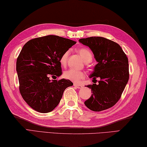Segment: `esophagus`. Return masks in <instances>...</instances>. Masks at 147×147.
<instances>
[{
    "instance_id": "34e87169",
    "label": "esophagus",
    "mask_w": 147,
    "mask_h": 147,
    "mask_svg": "<svg viewBox=\"0 0 147 147\" xmlns=\"http://www.w3.org/2000/svg\"><path fill=\"white\" fill-rule=\"evenodd\" d=\"M74 86H75V87H76V88H79V89H80V88H83V86H82V85H78V84H76V83H74Z\"/></svg>"
}]
</instances>
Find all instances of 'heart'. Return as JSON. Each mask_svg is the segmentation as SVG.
<instances>
[{"label":"heart","mask_w":147,"mask_h":147,"mask_svg":"<svg viewBox=\"0 0 147 147\" xmlns=\"http://www.w3.org/2000/svg\"><path fill=\"white\" fill-rule=\"evenodd\" d=\"M69 51H65L61 55L60 58V63L62 65L65 66L67 64V59L69 55ZM79 54L82 58L83 61L86 62L87 61H91L92 59V54L89 49L87 48H81L78 51ZM64 76L65 78L69 80L76 83H78L82 79L85 78V73L81 71H77L73 69H69L65 71L64 73Z\"/></svg>","instance_id":"heart-1"}]
</instances>
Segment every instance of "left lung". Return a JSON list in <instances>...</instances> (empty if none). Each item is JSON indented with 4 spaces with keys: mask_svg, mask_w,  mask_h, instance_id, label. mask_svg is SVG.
Here are the masks:
<instances>
[{
    "mask_svg": "<svg viewBox=\"0 0 147 147\" xmlns=\"http://www.w3.org/2000/svg\"><path fill=\"white\" fill-rule=\"evenodd\" d=\"M79 42L91 49L96 61L89 76L98 84L87 85L92 96L85 102L90 110L99 112L114 106L121 98L129 80L128 59L118 43L100 36L81 38Z\"/></svg>",
    "mask_w": 147,
    "mask_h": 147,
    "instance_id": "1",
    "label": "left lung"
}]
</instances>
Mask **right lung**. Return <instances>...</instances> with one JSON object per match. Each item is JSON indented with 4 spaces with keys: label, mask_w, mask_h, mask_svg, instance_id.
Returning a JSON list of instances; mask_svg holds the SVG:
<instances>
[{
    "label": "right lung",
    "mask_w": 147,
    "mask_h": 147,
    "mask_svg": "<svg viewBox=\"0 0 147 147\" xmlns=\"http://www.w3.org/2000/svg\"><path fill=\"white\" fill-rule=\"evenodd\" d=\"M73 40L55 35L36 38L26 42L16 61L20 92L34 110L47 113L57 107L70 80H51L62 74L60 58L75 44Z\"/></svg>",
    "instance_id": "1"
}]
</instances>
